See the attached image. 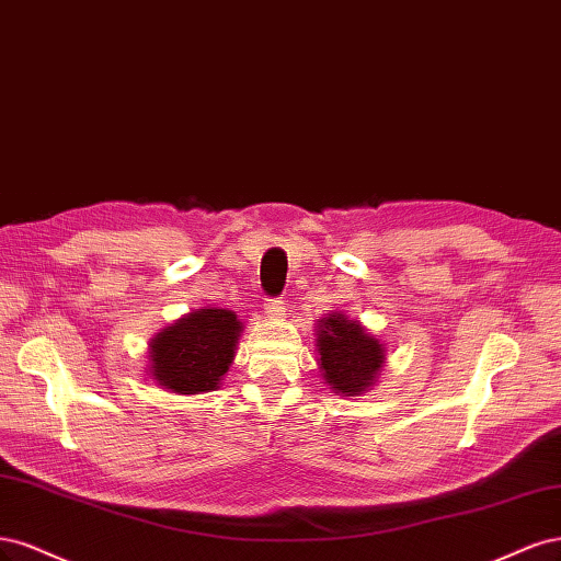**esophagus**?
Returning a JSON list of instances; mask_svg holds the SVG:
<instances>
[{"label":"esophagus","instance_id":"obj_1","mask_svg":"<svg viewBox=\"0 0 561 561\" xmlns=\"http://www.w3.org/2000/svg\"><path fill=\"white\" fill-rule=\"evenodd\" d=\"M265 312H267V317L282 319V317H284V312H286V302H284V300H279V298H270V300L265 302Z\"/></svg>","mask_w":561,"mask_h":561}]
</instances>
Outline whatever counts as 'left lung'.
<instances>
[{"label": "left lung", "instance_id": "8db88e82", "mask_svg": "<svg viewBox=\"0 0 561 561\" xmlns=\"http://www.w3.org/2000/svg\"><path fill=\"white\" fill-rule=\"evenodd\" d=\"M317 352L323 382L340 396L370 389L387 358L382 342L342 312L319 319Z\"/></svg>", "mask_w": 561, "mask_h": 561}]
</instances>
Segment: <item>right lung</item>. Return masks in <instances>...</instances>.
Wrapping results in <instances>:
<instances>
[{
  "label": "right lung",
  "instance_id": "1",
  "mask_svg": "<svg viewBox=\"0 0 561 561\" xmlns=\"http://www.w3.org/2000/svg\"><path fill=\"white\" fill-rule=\"evenodd\" d=\"M240 333L242 321L232 310H195L151 340L149 373L174 393L214 391L232 364Z\"/></svg>",
  "mask_w": 561,
  "mask_h": 561
}]
</instances>
